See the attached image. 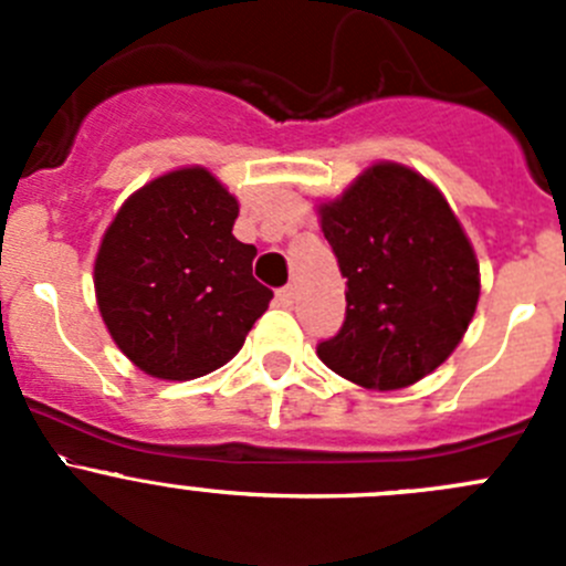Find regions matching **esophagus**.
I'll return each instance as SVG.
<instances>
[{
  "label": "esophagus",
  "instance_id": "34e87169",
  "mask_svg": "<svg viewBox=\"0 0 566 566\" xmlns=\"http://www.w3.org/2000/svg\"><path fill=\"white\" fill-rule=\"evenodd\" d=\"M276 304L284 306V310H290V306L295 304V290H293V284H287V287L279 290V293H276Z\"/></svg>",
  "mask_w": 566,
  "mask_h": 566
}]
</instances>
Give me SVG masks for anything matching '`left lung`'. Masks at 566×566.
<instances>
[{"mask_svg":"<svg viewBox=\"0 0 566 566\" xmlns=\"http://www.w3.org/2000/svg\"><path fill=\"white\" fill-rule=\"evenodd\" d=\"M319 224L347 279L339 334L319 342L328 369L394 391L441 367L479 301V262L443 193L399 164H375Z\"/></svg>","mask_w":566,"mask_h":566,"instance_id":"1","label":"left lung"}]
</instances>
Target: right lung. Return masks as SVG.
<instances>
[{"instance_id": "1", "label": "right lung", "mask_w": 566, "mask_h": 566, "mask_svg": "<svg viewBox=\"0 0 566 566\" xmlns=\"http://www.w3.org/2000/svg\"><path fill=\"white\" fill-rule=\"evenodd\" d=\"M238 199L208 169L156 177L125 199L95 260V295L119 350L161 380H193L243 347L273 293L232 235Z\"/></svg>"}]
</instances>
